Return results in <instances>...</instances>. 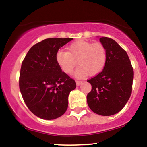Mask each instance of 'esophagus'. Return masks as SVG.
I'll use <instances>...</instances> for the list:
<instances>
[{
  "label": "esophagus",
  "mask_w": 147,
  "mask_h": 147,
  "mask_svg": "<svg viewBox=\"0 0 147 147\" xmlns=\"http://www.w3.org/2000/svg\"><path fill=\"white\" fill-rule=\"evenodd\" d=\"M82 83H83V82H82V81H76V85H77V86H80Z\"/></svg>",
  "instance_id": "1"
}]
</instances>
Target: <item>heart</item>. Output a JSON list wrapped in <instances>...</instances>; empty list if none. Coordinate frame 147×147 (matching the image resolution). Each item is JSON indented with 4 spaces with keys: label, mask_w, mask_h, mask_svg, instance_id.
I'll use <instances>...</instances> for the list:
<instances>
[{
    "label": "heart",
    "mask_w": 147,
    "mask_h": 147,
    "mask_svg": "<svg viewBox=\"0 0 147 147\" xmlns=\"http://www.w3.org/2000/svg\"><path fill=\"white\" fill-rule=\"evenodd\" d=\"M57 65L63 72L72 74L77 65L79 66L75 72V77L81 78L89 74L90 76L98 75L105 67L107 52L101 43L84 40H78L68 47V52L59 50L55 55Z\"/></svg>",
    "instance_id": "heart-1"
}]
</instances>
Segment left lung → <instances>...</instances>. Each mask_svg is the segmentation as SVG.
Returning <instances> with one entry per match:
<instances>
[{
    "instance_id": "8db88e82",
    "label": "left lung",
    "mask_w": 147,
    "mask_h": 147,
    "mask_svg": "<svg viewBox=\"0 0 147 147\" xmlns=\"http://www.w3.org/2000/svg\"><path fill=\"white\" fill-rule=\"evenodd\" d=\"M107 61L104 70L87 81L92 90L87 95L89 108L95 113L110 116L124 108L132 92L133 70L127 53L115 41L102 37Z\"/></svg>"
}]
</instances>
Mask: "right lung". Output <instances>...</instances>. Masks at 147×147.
Returning <instances> with one entry per match:
<instances>
[{
  "instance_id": "obj_1",
  "label": "right lung",
  "mask_w": 147,
  "mask_h": 147,
  "mask_svg": "<svg viewBox=\"0 0 147 147\" xmlns=\"http://www.w3.org/2000/svg\"><path fill=\"white\" fill-rule=\"evenodd\" d=\"M72 38H46L34 45L21 65L19 88L23 100L37 117L50 120L65 113L74 79L62 72L55 55Z\"/></svg>"
}]
</instances>
